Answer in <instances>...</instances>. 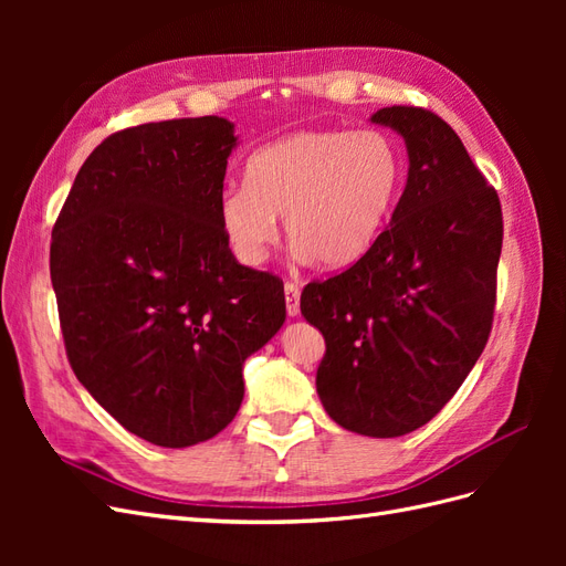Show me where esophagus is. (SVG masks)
I'll use <instances>...</instances> for the list:
<instances>
[{"label":"esophagus","instance_id":"1","mask_svg":"<svg viewBox=\"0 0 566 566\" xmlns=\"http://www.w3.org/2000/svg\"><path fill=\"white\" fill-rule=\"evenodd\" d=\"M285 310H287V316H297L300 314V285L287 281L285 283Z\"/></svg>","mask_w":566,"mask_h":566}]
</instances>
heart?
I'll use <instances>...</instances> for the list:
<instances>
[{"label": "heart", "mask_w": 566, "mask_h": 566, "mask_svg": "<svg viewBox=\"0 0 566 566\" xmlns=\"http://www.w3.org/2000/svg\"><path fill=\"white\" fill-rule=\"evenodd\" d=\"M406 167L380 129H304L254 150L245 186L219 198V224L238 262L256 266L279 238L302 256L345 269L375 245L401 198Z\"/></svg>", "instance_id": "heart-1"}]
</instances>
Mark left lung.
Wrapping results in <instances>:
<instances>
[{"instance_id": "1", "label": "left lung", "mask_w": 566, "mask_h": 566, "mask_svg": "<svg viewBox=\"0 0 566 566\" xmlns=\"http://www.w3.org/2000/svg\"><path fill=\"white\" fill-rule=\"evenodd\" d=\"M373 123L397 129L408 179L375 245L300 310L323 333L321 403L339 427L401 437L451 401L493 323L503 212L460 136L439 115L391 106Z\"/></svg>"}]
</instances>
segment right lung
Returning a JSON list of instances; mask_svg holds the SVG:
<instances>
[{"label":"right lung","mask_w":566,"mask_h":566,"mask_svg":"<svg viewBox=\"0 0 566 566\" xmlns=\"http://www.w3.org/2000/svg\"><path fill=\"white\" fill-rule=\"evenodd\" d=\"M224 117L111 134L84 160L51 233L67 361L108 413L156 447L219 434L243 364L281 331L283 281L235 262L219 224Z\"/></svg>","instance_id":"right-lung-1"}]
</instances>
